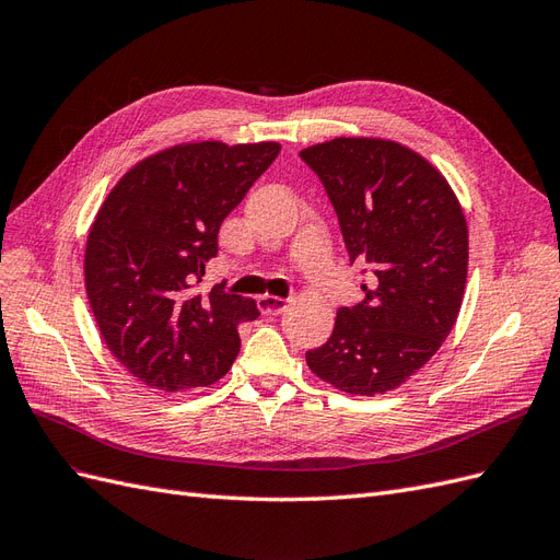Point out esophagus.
Listing matches in <instances>:
<instances>
[{
    "label": "esophagus",
    "instance_id": "obj_1",
    "mask_svg": "<svg viewBox=\"0 0 560 560\" xmlns=\"http://www.w3.org/2000/svg\"><path fill=\"white\" fill-rule=\"evenodd\" d=\"M258 307H260L262 314L277 316V314H281L285 307H289V300L277 298V295H260V298H258Z\"/></svg>",
    "mask_w": 560,
    "mask_h": 560
}]
</instances>
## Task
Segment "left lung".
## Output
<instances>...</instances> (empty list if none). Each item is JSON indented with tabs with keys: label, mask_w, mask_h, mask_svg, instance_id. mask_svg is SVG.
<instances>
[{
	"label": "left lung",
	"mask_w": 560,
	"mask_h": 560,
	"mask_svg": "<svg viewBox=\"0 0 560 560\" xmlns=\"http://www.w3.org/2000/svg\"><path fill=\"white\" fill-rule=\"evenodd\" d=\"M300 156L322 178L351 262L371 267L365 300L340 307L310 371L335 389L387 394L448 338L462 307L469 230L443 173L401 142L332 138Z\"/></svg>",
	"instance_id": "left-lung-1"
}]
</instances>
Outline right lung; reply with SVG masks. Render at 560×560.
<instances>
[{
  "label": "right lung",
  "mask_w": 560,
  "mask_h": 560,
  "mask_svg": "<svg viewBox=\"0 0 560 560\" xmlns=\"http://www.w3.org/2000/svg\"><path fill=\"white\" fill-rule=\"evenodd\" d=\"M275 140L175 142L126 171L95 213L84 285L101 338L126 371L159 392L209 387L238 354L255 300L197 291L218 232L275 162Z\"/></svg>",
  "instance_id": "add662e5"
}]
</instances>
